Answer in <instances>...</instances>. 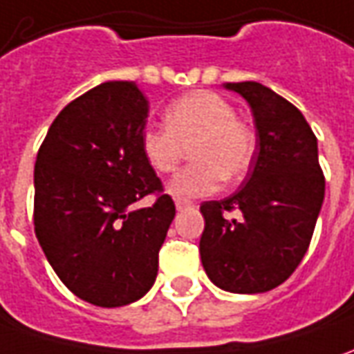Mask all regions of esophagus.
<instances>
[{
	"instance_id": "esophagus-1",
	"label": "esophagus",
	"mask_w": 354,
	"mask_h": 354,
	"mask_svg": "<svg viewBox=\"0 0 354 354\" xmlns=\"http://www.w3.org/2000/svg\"><path fill=\"white\" fill-rule=\"evenodd\" d=\"M194 207V203L192 201H187V199H176V209L178 211H184V209Z\"/></svg>"
}]
</instances>
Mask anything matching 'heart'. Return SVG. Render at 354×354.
Segmentation results:
<instances>
[{
	"mask_svg": "<svg viewBox=\"0 0 354 354\" xmlns=\"http://www.w3.org/2000/svg\"><path fill=\"white\" fill-rule=\"evenodd\" d=\"M167 127L149 126L141 133V153L158 174L174 172L192 151L194 162L170 182V194L182 199L213 194L221 180L236 182L256 155V136L236 118L232 104L211 91L180 96L165 112Z\"/></svg>",
	"mask_w": 354,
	"mask_h": 354,
	"instance_id": "obj_1",
	"label": "heart"
}]
</instances>
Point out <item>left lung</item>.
Returning <instances> with one entry per match:
<instances>
[{
    "mask_svg": "<svg viewBox=\"0 0 354 354\" xmlns=\"http://www.w3.org/2000/svg\"><path fill=\"white\" fill-rule=\"evenodd\" d=\"M254 112L258 151L244 184L221 201H203L199 240L207 277L228 292H266L302 261L326 194L318 141L287 98L256 81L225 83ZM241 211L240 219L228 212Z\"/></svg>",
    "mask_w": 354,
    "mask_h": 354,
    "instance_id": "obj_1",
    "label": "left lung"
}]
</instances>
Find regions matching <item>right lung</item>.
Returning a JSON list of instances; mask_svg holds the SVG:
<instances>
[{
    "label": "right lung",
    "mask_w": 354,
    "mask_h": 354,
    "mask_svg": "<svg viewBox=\"0 0 354 354\" xmlns=\"http://www.w3.org/2000/svg\"><path fill=\"white\" fill-rule=\"evenodd\" d=\"M147 114L133 81H108L57 114L36 155V238L62 283L102 308L126 306L153 287L176 215L141 153ZM145 195L156 203L133 209Z\"/></svg>",
    "instance_id": "obj_1"
}]
</instances>
